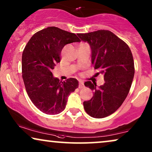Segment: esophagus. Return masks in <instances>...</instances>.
Here are the masks:
<instances>
[{
    "instance_id": "esophagus-1",
    "label": "esophagus",
    "mask_w": 152,
    "mask_h": 152,
    "mask_svg": "<svg viewBox=\"0 0 152 152\" xmlns=\"http://www.w3.org/2000/svg\"><path fill=\"white\" fill-rule=\"evenodd\" d=\"M84 87V82H82V81H80V83H79V88H82Z\"/></svg>"
}]
</instances>
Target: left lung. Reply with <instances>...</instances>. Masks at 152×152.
Listing matches in <instances>:
<instances>
[{
    "label": "left lung",
    "mask_w": 152,
    "mask_h": 152,
    "mask_svg": "<svg viewBox=\"0 0 152 152\" xmlns=\"http://www.w3.org/2000/svg\"><path fill=\"white\" fill-rule=\"evenodd\" d=\"M91 48V61L95 69L104 75V84L84 83L94 91L88 101L83 103L85 111L91 117L102 118L117 111L126 99L134 79V58L128 45L109 30L77 34Z\"/></svg>",
    "instance_id": "1"
}]
</instances>
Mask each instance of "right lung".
Masks as SVG:
<instances>
[{
    "label": "right lung",
    "instance_id": "1",
    "mask_svg": "<svg viewBox=\"0 0 152 152\" xmlns=\"http://www.w3.org/2000/svg\"><path fill=\"white\" fill-rule=\"evenodd\" d=\"M80 40L74 33L57 27H48L31 37L22 55V77L27 93L34 105L48 115L66 108L68 95L78 88V81L69 78L59 82L52 70L61 61L65 45Z\"/></svg>",
    "mask_w": 152,
    "mask_h": 152
}]
</instances>
